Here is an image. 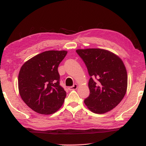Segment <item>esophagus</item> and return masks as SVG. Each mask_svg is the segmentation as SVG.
Segmentation results:
<instances>
[{"label":"esophagus","mask_w":146,"mask_h":146,"mask_svg":"<svg viewBox=\"0 0 146 146\" xmlns=\"http://www.w3.org/2000/svg\"><path fill=\"white\" fill-rule=\"evenodd\" d=\"M77 88H78V85L76 84H75L72 86H70V87H68V90H76Z\"/></svg>","instance_id":"1"}]
</instances>
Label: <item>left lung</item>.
Masks as SVG:
<instances>
[{
    "mask_svg": "<svg viewBox=\"0 0 146 146\" xmlns=\"http://www.w3.org/2000/svg\"><path fill=\"white\" fill-rule=\"evenodd\" d=\"M76 52L84 61L90 76V95L84 103L95 113L112 110L124 97L127 88V73L122 60L103 49H80Z\"/></svg>",
    "mask_w": 146,
    "mask_h": 146,
    "instance_id": "left-lung-1",
    "label": "left lung"
}]
</instances>
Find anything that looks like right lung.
<instances>
[{
	"mask_svg": "<svg viewBox=\"0 0 146 146\" xmlns=\"http://www.w3.org/2000/svg\"><path fill=\"white\" fill-rule=\"evenodd\" d=\"M66 51H47L27 61L18 76L21 98L40 114L55 113L63 105L66 93L60 85L58 68Z\"/></svg>",
	"mask_w": 146,
	"mask_h": 146,
	"instance_id": "1",
	"label": "right lung"
}]
</instances>
